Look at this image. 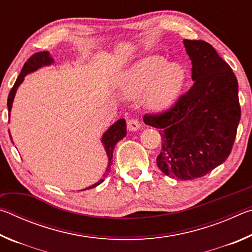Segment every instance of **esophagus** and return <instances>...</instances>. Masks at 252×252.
Wrapping results in <instances>:
<instances>
[{"label": "esophagus", "mask_w": 252, "mask_h": 252, "mask_svg": "<svg viewBox=\"0 0 252 252\" xmlns=\"http://www.w3.org/2000/svg\"><path fill=\"white\" fill-rule=\"evenodd\" d=\"M127 130L129 131H138L140 129V126H141V125H140V122L138 120H135V119H130L129 121H127Z\"/></svg>", "instance_id": "obj_1"}]
</instances>
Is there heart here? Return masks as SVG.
<instances>
[{"label":"heart","instance_id":"b5f03b06","mask_svg":"<svg viewBox=\"0 0 252 252\" xmlns=\"http://www.w3.org/2000/svg\"><path fill=\"white\" fill-rule=\"evenodd\" d=\"M187 79L186 69L169 63L160 55L140 60L123 72L120 87L129 99L143 95L146 108L153 112L168 110L177 101Z\"/></svg>","mask_w":252,"mask_h":252}]
</instances>
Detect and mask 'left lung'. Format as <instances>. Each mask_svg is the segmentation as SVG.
I'll return each instance as SVG.
<instances>
[{
	"label": "left lung",
	"mask_w": 252,
	"mask_h": 252,
	"mask_svg": "<svg viewBox=\"0 0 252 252\" xmlns=\"http://www.w3.org/2000/svg\"><path fill=\"white\" fill-rule=\"evenodd\" d=\"M194 83L167 112L144 116L160 129L162 149L157 164L165 176L192 180L227 160L241 110L238 81L231 67L207 42L183 40Z\"/></svg>",
	"instance_id": "left-lung-1"
}]
</instances>
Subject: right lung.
<instances>
[{
    "label": "right lung",
    "mask_w": 252,
    "mask_h": 252,
    "mask_svg": "<svg viewBox=\"0 0 252 252\" xmlns=\"http://www.w3.org/2000/svg\"><path fill=\"white\" fill-rule=\"evenodd\" d=\"M52 63H54V59L51 57V54H50V52H48V51L33 54L32 57L30 58L27 62H25L23 69H22V71H21L19 78L16 79L13 88H12V90L10 91V94H8V97H7L8 117L11 116L12 104H13L15 93H16V91H18V88L20 87V84L24 81L25 76L30 73H32V72L37 71L39 69H41V67L49 66L52 64ZM8 133H10V131H8ZM126 135V125L125 119H120V120L114 122L113 125L109 126V129L106 130L103 134H102L101 142H102V144H103L104 150L106 152V156H108V161H109L108 168H106L105 172L103 173V176H102L103 178H101V180L94 183V185L85 188V189H83V190H88V189H91V188H95L96 186H99L100 183L104 181V179L106 178V176H108V173L111 170L110 165H111V160H112V157H113L114 147H116V144L120 141V140L125 138ZM10 136H11V133H10ZM83 190H81V191H83Z\"/></svg>",
    "instance_id": "1"
}]
</instances>
